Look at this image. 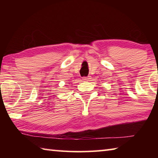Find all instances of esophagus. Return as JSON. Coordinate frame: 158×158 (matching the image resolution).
<instances>
[{"label":"esophagus","instance_id":"esophagus-1","mask_svg":"<svg viewBox=\"0 0 158 158\" xmlns=\"http://www.w3.org/2000/svg\"><path fill=\"white\" fill-rule=\"evenodd\" d=\"M83 80H84V81H88V80L89 79V77H83Z\"/></svg>","mask_w":158,"mask_h":158}]
</instances>
